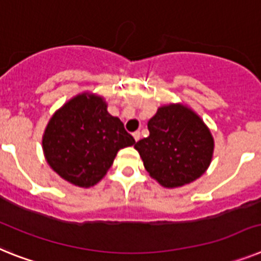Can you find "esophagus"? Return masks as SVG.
<instances>
[{
	"instance_id": "34e87169",
	"label": "esophagus",
	"mask_w": 261,
	"mask_h": 261,
	"mask_svg": "<svg viewBox=\"0 0 261 261\" xmlns=\"http://www.w3.org/2000/svg\"><path fill=\"white\" fill-rule=\"evenodd\" d=\"M133 137H134V139L135 141H139V139H141V133H139V131H135V133H133Z\"/></svg>"
}]
</instances>
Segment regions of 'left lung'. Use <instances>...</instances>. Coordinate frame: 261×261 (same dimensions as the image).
<instances>
[{"label":"left lung","mask_w":261,"mask_h":261,"mask_svg":"<svg viewBox=\"0 0 261 261\" xmlns=\"http://www.w3.org/2000/svg\"><path fill=\"white\" fill-rule=\"evenodd\" d=\"M150 135L135 143L144 168L164 187H180L204 174L214 139L203 120L181 105L161 107L148 120Z\"/></svg>","instance_id":"obj_1"}]
</instances>
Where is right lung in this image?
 Masks as SVG:
<instances>
[{
    "instance_id": "obj_1",
    "label": "right lung",
    "mask_w": 261,
    "mask_h": 261,
    "mask_svg": "<svg viewBox=\"0 0 261 261\" xmlns=\"http://www.w3.org/2000/svg\"><path fill=\"white\" fill-rule=\"evenodd\" d=\"M135 143L100 97L81 94L50 119L43 134L46 161L61 178L80 187L97 185L118 151Z\"/></svg>"
}]
</instances>
